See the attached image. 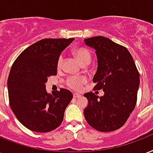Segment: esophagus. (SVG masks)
Instances as JSON below:
<instances>
[{
	"mask_svg": "<svg viewBox=\"0 0 153 153\" xmlns=\"http://www.w3.org/2000/svg\"><path fill=\"white\" fill-rule=\"evenodd\" d=\"M73 96H74V98H80L81 97V95H79V94H78V93H74L73 94Z\"/></svg>",
	"mask_w": 153,
	"mask_h": 153,
	"instance_id": "esophagus-1",
	"label": "esophagus"
}]
</instances>
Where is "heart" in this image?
I'll return each mask as SVG.
<instances>
[{"instance_id": "b5f03b06", "label": "heart", "mask_w": 153, "mask_h": 153, "mask_svg": "<svg viewBox=\"0 0 153 153\" xmlns=\"http://www.w3.org/2000/svg\"><path fill=\"white\" fill-rule=\"evenodd\" d=\"M74 54L79 59L81 64L90 63L91 60V53L87 49L80 47V48L76 49L74 51ZM63 63V56L60 55L58 59V67L61 68ZM86 82V79L83 77H71L69 78L66 83L69 87H71L73 89H79L82 87V85Z\"/></svg>"}]
</instances>
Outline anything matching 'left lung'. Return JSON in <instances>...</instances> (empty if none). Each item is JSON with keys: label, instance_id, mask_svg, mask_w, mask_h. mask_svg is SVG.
<instances>
[{"label": "left lung", "instance_id": "obj_1", "mask_svg": "<svg viewBox=\"0 0 153 153\" xmlns=\"http://www.w3.org/2000/svg\"><path fill=\"white\" fill-rule=\"evenodd\" d=\"M84 41L97 57L94 88L104 92L100 97L92 92L85 94L88 100L85 119L98 131H115L126 123L136 107L140 74L127 48L102 36Z\"/></svg>", "mask_w": 153, "mask_h": 153}]
</instances>
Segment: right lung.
<instances>
[{
	"label": "right lung",
	"instance_id": "add662e5",
	"mask_svg": "<svg viewBox=\"0 0 153 153\" xmlns=\"http://www.w3.org/2000/svg\"><path fill=\"white\" fill-rule=\"evenodd\" d=\"M73 41H38L22 51L12 66L8 78L9 104L17 120L31 131H53L63 120L73 95L63 88L49 94L45 82L57 74L58 58Z\"/></svg>",
	"mask_w": 153,
	"mask_h": 153
}]
</instances>
